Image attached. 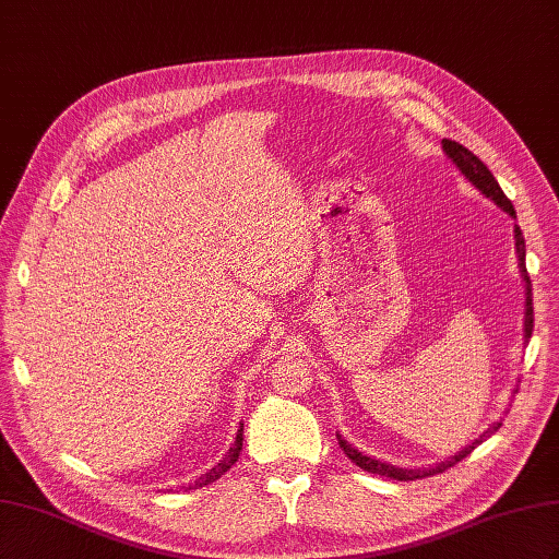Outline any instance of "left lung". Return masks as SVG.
Returning <instances> with one entry per match:
<instances>
[{
  "mask_svg": "<svg viewBox=\"0 0 559 559\" xmlns=\"http://www.w3.org/2000/svg\"><path fill=\"white\" fill-rule=\"evenodd\" d=\"M442 150H444V154H448L450 158H452V164L461 170V175H464V178L480 191V194H485L489 201H493L499 205L501 211H506L510 217L515 219V209H513V203H510V199L503 194V189L499 187V182H497V178H493L491 175V170L480 162V158H477L471 150H466L464 145H459V142H454V140H448L444 138L442 140ZM515 252H518V266H520V276L524 278V295H527V299H524V340L530 342V337H532V330H534V307H532V281H530V274H527V264H524V252H527V248H524V236H522V231H520V227L515 225ZM501 428V424L497 421V424H491L485 433L477 438V440H473L471 444H466L464 450H461L459 454H454V456H450V459H444V461H440V464H436V466H428V468H397V466H393V464H384V461H379V459H372V456H368V454H362V452H358L356 448H350V444L337 433V440H340V448L344 450V454L354 461L356 466H360L362 471H368V473H377V475H384V477H393V480H421V477H428V475H436V473H442V471H448L450 466H454V464H459L461 459H466L477 444L480 442H485L493 430H499Z\"/></svg>",
  "mask_w": 559,
  "mask_h": 559,
  "instance_id": "8db88e82",
  "label": "left lung"
}]
</instances>
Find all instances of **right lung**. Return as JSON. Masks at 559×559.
Instances as JSON below:
<instances>
[{
    "mask_svg": "<svg viewBox=\"0 0 559 559\" xmlns=\"http://www.w3.org/2000/svg\"><path fill=\"white\" fill-rule=\"evenodd\" d=\"M241 450H243V424H241V428H238V433H236V440H234V444L229 448V452L222 456V461L217 466H213L209 473H203L197 483H191L189 485V489H199V487H205V485H211V483H215V480H219L222 475H225L236 461H238V454H241Z\"/></svg>",
    "mask_w": 559,
    "mask_h": 559,
    "instance_id": "right-lung-1",
    "label": "right lung"
}]
</instances>
